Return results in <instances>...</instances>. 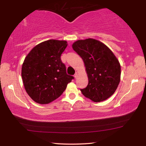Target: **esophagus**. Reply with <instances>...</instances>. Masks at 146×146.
Listing matches in <instances>:
<instances>
[{"instance_id":"1","label":"esophagus","mask_w":146,"mask_h":146,"mask_svg":"<svg viewBox=\"0 0 146 146\" xmlns=\"http://www.w3.org/2000/svg\"><path fill=\"white\" fill-rule=\"evenodd\" d=\"M74 77H75V78H77V77H78V73H76L75 74V75H74Z\"/></svg>"}]
</instances>
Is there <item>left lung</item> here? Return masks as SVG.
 Masks as SVG:
<instances>
[{
	"label": "left lung",
	"instance_id": "obj_1",
	"mask_svg": "<svg viewBox=\"0 0 146 146\" xmlns=\"http://www.w3.org/2000/svg\"><path fill=\"white\" fill-rule=\"evenodd\" d=\"M73 50L84 62L88 83L81 89L85 97L94 102L107 100L117 90L120 81V64L107 46L98 40L80 39L72 44Z\"/></svg>",
	"mask_w": 146,
	"mask_h": 146
}]
</instances>
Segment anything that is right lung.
Here are the masks:
<instances>
[{
    "instance_id": "1",
    "label": "right lung",
    "mask_w": 146,
    "mask_h": 146,
    "mask_svg": "<svg viewBox=\"0 0 146 146\" xmlns=\"http://www.w3.org/2000/svg\"><path fill=\"white\" fill-rule=\"evenodd\" d=\"M66 41L49 39L35 46L24 59L21 76L29 97L39 104H48L60 97L73 78L68 75L61 55Z\"/></svg>"
}]
</instances>
